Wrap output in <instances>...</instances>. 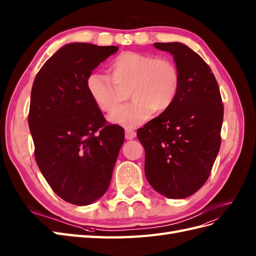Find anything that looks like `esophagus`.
Returning <instances> with one entry per match:
<instances>
[{"mask_svg": "<svg viewBox=\"0 0 256 256\" xmlns=\"http://www.w3.org/2000/svg\"><path fill=\"white\" fill-rule=\"evenodd\" d=\"M124 136H126V139L127 140H132L136 136V132H134V130H132V129H126V132H124Z\"/></svg>", "mask_w": 256, "mask_h": 256, "instance_id": "34e87169", "label": "esophagus"}]
</instances>
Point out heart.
Here are the masks:
<instances>
[{"label": "heart", "instance_id": "b5f03b06", "mask_svg": "<svg viewBox=\"0 0 256 256\" xmlns=\"http://www.w3.org/2000/svg\"><path fill=\"white\" fill-rule=\"evenodd\" d=\"M180 72L170 58L153 54L124 52L110 65V76L92 72L86 84L92 101L104 113L115 110L130 89L132 103L110 115V120L126 128L146 122L153 112L164 113L175 102L180 89Z\"/></svg>", "mask_w": 256, "mask_h": 256}]
</instances>
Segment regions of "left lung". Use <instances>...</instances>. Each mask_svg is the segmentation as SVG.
I'll return each instance as SVG.
<instances>
[{"instance_id":"obj_1","label":"left lung","mask_w":256,"mask_h":256,"mask_svg":"<svg viewBox=\"0 0 256 256\" xmlns=\"http://www.w3.org/2000/svg\"><path fill=\"white\" fill-rule=\"evenodd\" d=\"M180 72L175 102L136 132L146 151V176L170 198L192 196L208 179L220 151L224 105L217 80L200 55L179 42L154 43Z\"/></svg>"}]
</instances>
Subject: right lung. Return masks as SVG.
<instances>
[{
    "mask_svg": "<svg viewBox=\"0 0 256 256\" xmlns=\"http://www.w3.org/2000/svg\"><path fill=\"white\" fill-rule=\"evenodd\" d=\"M117 46L70 43L36 74L28 124L34 158L52 190L64 201L88 205L106 192L124 130L106 122L86 81Z\"/></svg>",
    "mask_w": 256,
    "mask_h": 256,
    "instance_id": "add662e5",
    "label": "right lung"
}]
</instances>
